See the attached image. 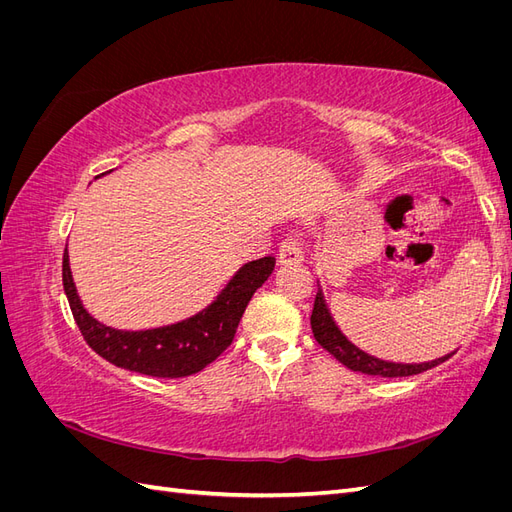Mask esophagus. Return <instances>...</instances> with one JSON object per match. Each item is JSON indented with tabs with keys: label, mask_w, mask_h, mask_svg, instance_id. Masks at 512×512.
<instances>
[{
	"label": "esophagus",
	"mask_w": 512,
	"mask_h": 512,
	"mask_svg": "<svg viewBox=\"0 0 512 512\" xmlns=\"http://www.w3.org/2000/svg\"><path fill=\"white\" fill-rule=\"evenodd\" d=\"M277 262H280V265H284V267H288V265H301V262H303V250H301V245H299L297 239L288 237V239L282 241L280 252H277Z\"/></svg>",
	"instance_id": "34e87169"
}]
</instances>
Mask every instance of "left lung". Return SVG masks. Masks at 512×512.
<instances>
[{
	"label": "left lung",
	"mask_w": 512,
	"mask_h": 512,
	"mask_svg": "<svg viewBox=\"0 0 512 512\" xmlns=\"http://www.w3.org/2000/svg\"><path fill=\"white\" fill-rule=\"evenodd\" d=\"M320 286V282H318ZM312 331L316 342L329 350L335 359L346 365L352 371H361V374L367 376H382V378H401V376H414L421 374V371H427L431 367H436L444 363L446 359H451L455 352H448L444 356H438L433 361L425 363H395V361H384L378 359V356H371L359 346H354L350 339L342 333V329L337 327V322L333 320L331 309L327 305V299H324L322 288H318L316 301H314V312H312Z\"/></svg>",
	"instance_id": "8db88e82"
}]
</instances>
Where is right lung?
I'll return each mask as SVG.
<instances>
[{
	"mask_svg": "<svg viewBox=\"0 0 512 512\" xmlns=\"http://www.w3.org/2000/svg\"><path fill=\"white\" fill-rule=\"evenodd\" d=\"M273 267V256L245 262L205 309L185 320L143 331L108 327L87 312L79 292H76L68 247L64 252L61 273H64V290L72 316L79 324L85 342L102 359L121 369L136 371V374L183 378L205 369L230 346L247 303L254 297V292L267 282Z\"/></svg>",
	"mask_w": 512,
	"mask_h": 512,
	"instance_id": "obj_1",
	"label": "right lung"
}]
</instances>
